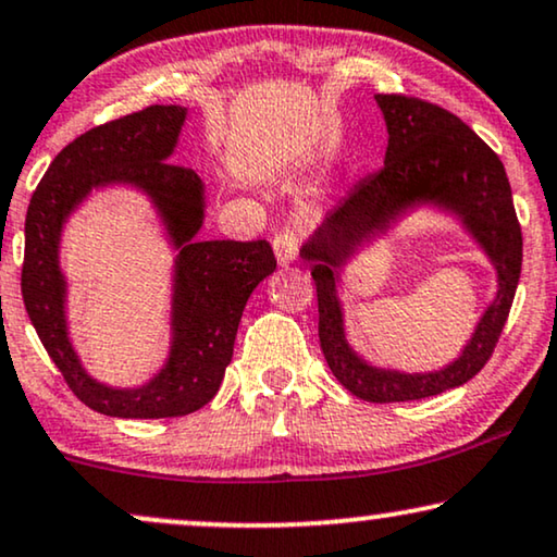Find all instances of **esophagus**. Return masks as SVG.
I'll return each instance as SVG.
<instances>
[{"label": "esophagus", "instance_id": "obj_1", "mask_svg": "<svg viewBox=\"0 0 557 557\" xmlns=\"http://www.w3.org/2000/svg\"><path fill=\"white\" fill-rule=\"evenodd\" d=\"M272 249H274V257H277V264L287 267L295 259V251H298V239H295L293 232H287L285 228V232L274 236Z\"/></svg>", "mask_w": 557, "mask_h": 557}]
</instances>
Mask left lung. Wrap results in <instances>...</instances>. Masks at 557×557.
I'll return each mask as SVG.
<instances>
[{
    "instance_id": "obj_1",
    "label": "left lung",
    "mask_w": 557,
    "mask_h": 557,
    "mask_svg": "<svg viewBox=\"0 0 557 557\" xmlns=\"http://www.w3.org/2000/svg\"><path fill=\"white\" fill-rule=\"evenodd\" d=\"M387 124L380 173L361 181L302 242L318 287V336L333 376L367 403H407L461 387L492 356L522 270V232L502 160L450 111L405 96H374ZM412 212L448 218L495 267L497 290L472 336L448 366L428 373L374 366L350 344L343 274L372 243Z\"/></svg>"
}]
</instances>
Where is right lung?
Instances as JSON below:
<instances>
[{
  "mask_svg": "<svg viewBox=\"0 0 557 557\" xmlns=\"http://www.w3.org/2000/svg\"><path fill=\"white\" fill-rule=\"evenodd\" d=\"M185 107H147L73 139L50 162L25 219L22 298L42 346L81 403L109 418H181L211 403L234 354L244 306L274 272L267 242L198 239L209 196L193 170L173 162ZM122 187L143 195L174 251L169 348L158 373L119 388L87 372L70 336V284L60 264L67 219L91 191Z\"/></svg>",
  "mask_w": 557,
  "mask_h": 557,
  "instance_id": "1",
  "label": "right lung"
}]
</instances>
